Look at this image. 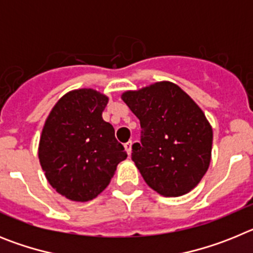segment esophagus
Listing matches in <instances>:
<instances>
[{
	"mask_svg": "<svg viewBox=\"0 0 253 253\" xmlns=\"http://www.w3.org/2000/svg\"><path fill=\"white\" fill-rule=\"evenodd\" d=\"M131 146H133V143H131V142H128V143H125V144H124L125 151L128 152L129 156H130V153H131Z\"/></svg>",
	"mask_w": 253,
	"mask_h": 253,
	"instance_id": "34e87169",
	"label": "esophagus"
}]
</instances>
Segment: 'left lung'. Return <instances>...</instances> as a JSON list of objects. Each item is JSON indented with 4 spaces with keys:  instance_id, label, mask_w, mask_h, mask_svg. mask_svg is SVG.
<instances>
[{
    "instance_id": "left-lung-1",
    "label": "left lung",
    "mask_w": 253,
    "mask_h": 253,
    "mask_svg": "<svg viewBox=\"0 0 253 253\" xmlns=\"http://www.w3.org/2000/svg\"><path fill=\"white\" fill-rule=\"evenodd\" d=\"M122 99L140 122L131 160L147 185L162 196L190 193L211 160L213 129L202 109L169 81L125 91Z\"/></svg>"
}]
</instances>
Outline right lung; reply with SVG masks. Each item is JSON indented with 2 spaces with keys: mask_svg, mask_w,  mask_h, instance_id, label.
<instances>
[{
  "mask_svg": "<svg viewBox=\"0 0 253 253\" xmlns=\"http://www.w3.org/2000/svg\"><path fill=\"white\" fill-rule=\"evenodd\" d=\"M109 97L92 88L67 92L49 113L40 135L42 169L51 187L72 202L101 194L126 158L110 123L102 119Z\"/></svg>",
  "mask_w": 253,
  "mask_h": 253,
  "instance_id": "obj_1",
  "label": "right lung"
}]
</instances>
